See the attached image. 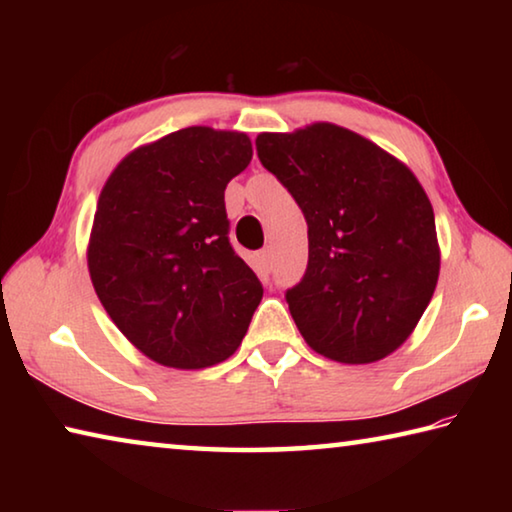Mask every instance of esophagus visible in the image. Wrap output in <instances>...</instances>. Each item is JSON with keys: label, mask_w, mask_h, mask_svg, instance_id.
<instances>
[{"label": "esophagus", "mask_w": 512, "mask_h": 512, "mask_svg": "<svg viewBox=\"0 0 512 512\" xmlns=\"http://www.w3.org/2000/svg\"><path fill=\"white\" fill-rule=\"evenodd\" d=\"M257 262H259V266L264 268V271H271L273 268V250L271 248H262L257 253Z\"/></svg>", "instance_id": "obj_1"}]
</instances>
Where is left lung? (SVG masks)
<instances>
[{
	"mask_svg": "<svg viewBox=\"0 0 512 512\" xmlns=\"http://www.w3.org/2000/svg\"><path fill=\"white\" fill-rule=\"evenodd\" d=\"M257 155L307 221L309 264L287 291L311 350L375 363L409 339L436 291L440 246L420 180L348 128L316 121L259 133Z\"/></svg>",
	"mask_w": 512,
	"mask_h": 512,
	"instance_id": "obj_1",
	"label": "left lung"
}]
</instances>
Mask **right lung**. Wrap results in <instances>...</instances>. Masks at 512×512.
<instances>
[{"label": "right lung", "mask_w": 512, "mask_h": 512, "mask_svg": "<svg viewBox=\"0 0 512 512\" xmlns=\"http://www.w3.org/2000/svg\"><path fill=\"white\" fill-rule=\"evenodd\" d=\"M250 158L246 133L189 126L137 146L101 189L92 287L119 332L160 366L201 370L232 357L262 300L230 246L223 201Z\"/></svg>", "instance_id": "1"}]
</instances>
